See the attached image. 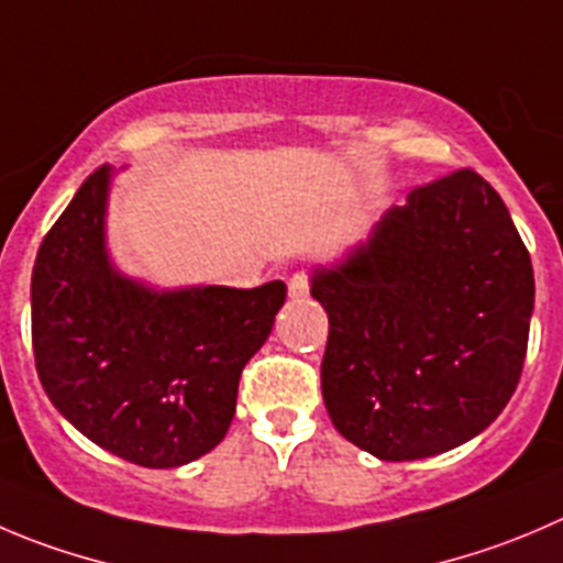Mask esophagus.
Listing matches in <instances>:
<instances>
[{
    "label": "esophagus",
    "instance_id": "obj_1",
    "mask_svg": "<svg viewBox=\"0 0 563 563\" xmlns=\"http://www.w3.org/2000/svg\"><path fill=\"white\" fill-rule=\"evenodd\" d=\"M287 292H290L292 301H301V298H307V292H309L307 273H296V276L290 278V285H287Z\"/></svg>",
    "mask_w": 563,
    "mask_h": 563
}]
</instances>
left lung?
<instances>
[{
  "mask_svg": "<svg viewBox=\"0 0 563 563\" xmlns=\"http://www.w3.org/2000/svg\"><path fill=\"white\" fill-rule=\"evenodd\" d=\"M329 314L320 365L336 431L382 462L453 451L506 409L526 362L533 267L503 198L456 170L389 207L312 267Z\"/></svg>",
  "mask_w": 563,
  "mask_h": 563,
  "instance_id": "left-lung-1",
  "label": "left lung"
}]
</instances>
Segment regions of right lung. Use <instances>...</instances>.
<instances>
[{"label": "right lung", "instance_id": "add662e5", "mask_svg": "<svg viewBox=\"0 0 563 563\" xmlns=\"http://www.w3.org/2000/svg\"><path fill=\"white\" fill-rule=\"evenodd\" d=\"M112 168L82 181L37 249L32 351L55 409L99 448L181 467L227 437L240 373L285 307V282L254 290L154 287L107 249Z\"/></svg>", "mask_w": 563, "mask_h": 563}]
</instances>
